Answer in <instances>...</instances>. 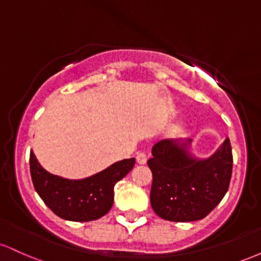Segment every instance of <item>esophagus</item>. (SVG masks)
Instances as JSON below:
<instances>
[{
  "label": "esophagus",
  "mask_w": 261,
  "mask_h": 261,
  "mask_svg": "<svg viewBox=\"0 0 261 261\" xmlns=\"http://www.w3.org/2000/svg\"><path fill=\"white\" fill-rule=\"evenodd\" d=\"M136 162L139 164H145L146 162H147V157H146V154L143 153V152H140V153H137L136 155Z\"/></svg>",
  "instance_id": "obj_1"
}]
</instances>
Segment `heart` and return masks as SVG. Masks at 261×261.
<instances>
[{
  "label": "heart",
  "instance_id": "obj_1",
  "mask_svg": "<svg viewBox=\"0 0 261 261\" xmlns=\"http://www.w3.org/2000/svg\"><path fill=\"white\" fill-rule=\"evenodd\" d=\"M182 127H184V122H178V124H175L174 126H173V133H180Z\"/></svg>",
  "mask_w": 261,
  "mask_h": 261
}]
</instances>
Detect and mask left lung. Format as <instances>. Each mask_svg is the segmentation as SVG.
<instances>
[{"mask_svg":"<svg viewBox=\"0 0 261 261\" xmlns=\"http://www.w3.org/2000/svg\"><path fill=\"white\" fill-rule=\"evenodd\" d=\"M153 181L151 206L161 218L191 222L205 218L228 190L233 168L229 139L207 158L191 152V140H163L147 162Z\"/></svg>","mask_w":261,"mask_h":261,"instance_id":"8db88e82","label":"left lung"}]
</instances>
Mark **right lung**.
Segmentation results:
<instances>
[{
    "label": "right lung",
    "mask_w": 261,
    "mask_h": 261,
    "mask_svg": "<svg viewBox=\"0 0 261 261\" xmlns=\"http://www.w3.org/2000/svg\"><path fill=\"white\" fill-rule=\"evenodd\" d=\"M31 175L35 190L56 216L73 222L103 217L114 202V187L135 166V158L115 162L101 172L83 179L51 174L40 166L31 151Z\"/></svg>",
    "instance_id": "obj_1"
}]
</instances>
